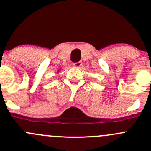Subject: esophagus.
<instances>
[{
	"label": "esophagus",
	"mask_w": 151,
	"mask_h": 151,
	"mask_svg": "<svg viewBox=\"0 0 151 151\" xmlns=\"http://www.w3.org/2000/svg\"><path fill=\"white\" fill-rule=\"evenodd\" d=\"M73 66L74 67H80L82 66V62L79 61V62H77V63H73Z\"/></svg>",
	"instance_id": "1"
}]
</instances>
